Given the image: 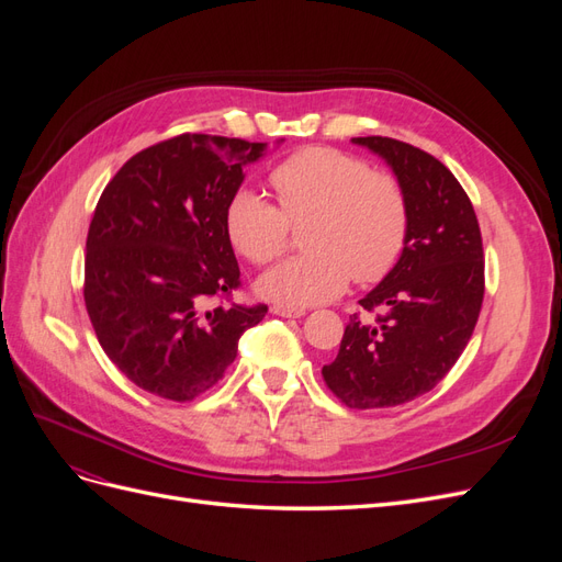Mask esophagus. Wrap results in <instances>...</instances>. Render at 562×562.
<instances>
[{
  "label": "esophagus",
  "instance_id": "1",
  "mask_svg": "<svg viewBox=\"0 0 562 562\" xmlns=\"http://www.w3.org/2000/svg\"><path fill=\"white\" fill-rule=\"evenodd\" d=\"M271 314L283 316V318H300V316H304V310H297V307H283V304H274V307H271Z\"/></svg>",
  "mask_w": 562,
  "mask_h": 562
}]
</instances>
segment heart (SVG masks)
Here are the masks:
<instances>
[{"instance_id":"b5f03b06","label":"heart","mask_w":562,"mask_h":562,"mask_svg":"<svg viewBox=\"0 0 562 562\" xmlns=\"http://www.w3.org/2000/svg\"><path fill=\"white\" fill-rule=\"evenodd\" d=\"M279 206L255 190L236 192L225 211L232 246L255 265L285 248L288 223L302 229L307 252L269 269L258 291L288 307L335 300L347 283L384 279L407 241V201L386 173L330 147H307L281 161L269 176Z\"/></svg>"}]
</instances>
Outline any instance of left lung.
I'll list each match as a JSON object with an SVG mask.
<instances>
[{"mask_svg": "<svg viewBox=\"0 0 562 562\" xmlns=\"http://www.w3.org/2000/svg\"><path fill=\"white\" fill-rule=\"evenodd\" d=\"M405 192L407 241L394 269L359 300L337 359L323 366L333 394L356 411L394 407L431 391L469 345L485 293L481 227L462 184L427 151L368 135Z\"/></svg>", "mask_w": 562, "mask_h": 562, "instance_id": "1", "label": "left lung"}]
</instances>
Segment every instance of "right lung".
<instances>
[{
  "instance_id": "1",
  "label": "right lung",
  "mask_w": 562,
  "mask_h": 562,
  "mask_svg": "<svg viewBox=\"0 0 562 562\" xmlns=\"http://www.w3.org/2000/svg\"><path fill=\"white\" fill-rule=\"evenodd\" d=\"M265 149L182 133L131 157L100 194L83 302L110 361L149 394L201 396L267 314V304H215L241 285L225 211Z\"/></svg>"
}]
</instances>
